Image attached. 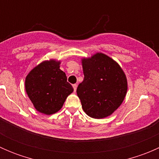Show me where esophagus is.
I'll use <instances>...</instances> for the list:
<instances>
[{
	"mask_svg": "<svg viewBox=\"0 0 159 159\" xmlns=\"http://www.w3.org/2000/svg\"><path fill=\"white\" fill-rule=\"evenodd\" d=\"M77 87H78V85H77L76 84H73V88H74V91H76V89H77Z\"/></svg>",
	"mask_w": 159,
	"mask_h": 159,
	"instance_id": "1",
	"label": "esophagus"
}]
</instances>
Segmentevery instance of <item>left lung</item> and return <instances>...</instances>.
<instances>
[{
    "label": "left lung",
    "instance_id": "8db88e82",
    "mask_svg": "<svg viewBox=\"0 0 159 159\" xmlns=\"http://www.w3.org/2000/svg\"><path fill=\"white\" fill-rule=\"evenodd\" d=\"M84 78L77 89L84 111L93 118H106L119 108L128 90L120 65L103 53L81 59Z\"/></svg>",
    "mask_w": 159,
    "mask_h": 159
}]
</instances>
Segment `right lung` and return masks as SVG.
<instances>
[{"instance_id":"1","label":"right lung","mask_w":159,"mask_h":159,"mask_svg":"<svg viewBox=\"0 0 159 159\" xmlns=\"http://www.w3.org/2000/svg\"><path fill=\"white\" fill-rule=\"evenodd\" d=\"M60 61L50 59L35 66L25 78V90L34 107L44 115L58 111L74 89L60 69Z\"/></svg>"}]
</instances>
